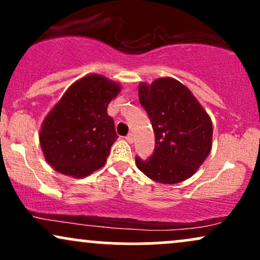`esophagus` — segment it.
Instances as JSON below:
<instances>
[{
	"instance_id": "esophagus-1",
	"label": "esophagus",
	"mask_w": 260,
	"mask_h": 260,
	"mask_svg": "<svg viewBox=\"0 0 260 260\" xmlns=\"http://www.w3.org/2000/svg\"><path fill=\"white\" fill-rule=\"evenodd\" d=\"M126 140H127L128 143H129V144H132V143L134 142V134L133 133L128 134V136L126 137Z\"/></svg>"
}]
</instances>
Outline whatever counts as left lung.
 <instances>
[{
  "label": "left lung",
  "instance_id": "8db88e82",
  "mask_svg": "<svg viewBox=\"0 0 260 260\" xmlns=\"http://www.w3.org/2000/svg\"><path fill=\"white\" fill-rule=\"evenodd\" d=\"M139 101L155 133V150L149 160L136 157L147 177L164 184L188 180L202 166L213 145L210 116L193 92L171 77L140 82Z\"/></svg>",
  "mask_w": 260,
  "mask_h": 260
}]
</instances>
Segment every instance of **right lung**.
Instances as JSON below:
<instances>
[{"instance_id":"add662e5","label":"right lung","mask_w":260,"mask_h":260,"mask_svg":"<svg viewBox=\"0 0 260 260\" xmlns=\"http://www.w3.org/2000/svg\"><path fill=\"white\" fill-rule=\"evenodd\" d=\"M121 84L101 74L73 83L41 124L39 140L45 160L55 171L83 178L105 165L118 136L107 106Z\"/></svg>"}]
</instances>
